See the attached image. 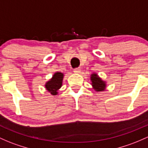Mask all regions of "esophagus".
Returning a JSON list of instances; mask_svg holds the SVG:
<instances>
[{
  "mask_svg": "<svg viewBox=\"0 0 148 148\" xmlns=\"http://www.w3.org/2000/svg\"><path fill=\"white\" fill-rule=\"evenodd\" d=\"M74 73H77V74H79V73L81 72V68H75V69H74Z\"/></svg>",
  "mask_w": 148,
  "mask_h": 148,
  "instance_id": "esophagus-1",
  "label": "esophagus"
}]
</instances>
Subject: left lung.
<instances>
[{
  "label": "left lung",
  "instance_id": "left-lung-1",
  "mask_svg": "<svg viewBox=\"0 0 148 148\" xmlns=\"http://www.w3.org/2000/svg\"><path fill=\"white\" fill-rule=\"evenodd\" d=\"M91 82L93 88L96 91H103L106 88V82L102 80L101 78L96 73L91 74Z\"/></svg>",
  "mask_w": 148,
  "mask_h": 148
}]
</instances>
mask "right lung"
Here are the masks:
<instances>
[{"instance_id":"add662e5","label":"right lung","mask_w":148,"mask_h":148,"mask_svg":"<svg viewBox=\"0 0 148 148\" xmlns=\"http://www.w3.org/2000/svg\"><path fill=\"white\" fill-rule=\"evenodd\" d=\"M64 79V74L57 71L53 74L52 77L46 82L45 88L47 91L53 96L58 94V91L62 86V81Z\"/></svg>"}]
</instances>
